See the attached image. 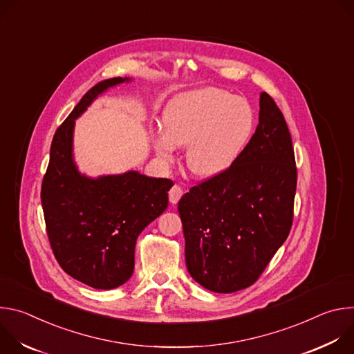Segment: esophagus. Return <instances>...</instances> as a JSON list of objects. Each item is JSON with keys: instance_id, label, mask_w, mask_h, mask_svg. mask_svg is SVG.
Masks as SVG:
<instances>
[{"instance_id": "esophagus-1", "label": "esophagus", "mask_w": 354, "mask_h": 354, "mask_svg": "<svg viewBox=\"0 0 354 354\" xmlns=\"http://www.w3.org/2000/svg\"><path fill=\"white\" fill-rule=\"evenodd\" d=\"M182 194H183V189L179 185H174L169 190V201H171V203L176 205L179 198L182 197Z\"/></svg>"}]
</instances>
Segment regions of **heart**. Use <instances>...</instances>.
Returning a JSON list of instances; mask_svg holds the SVG:
<instances>
[{
    "label": "heart",
    "instance_id": "obj_1",
    "mask_svg": "<svg viewBox=\"0 0 354 354\" xmlns=\"http://www.w3.org/2000/svg\"><path fill=\"white\" fill-rule=\"evenodd\" d=\"M162 120L164 131L153 138L160 157L172 161L176 147L187 145V167L201 178H213L231 168L255 127V113L248 100L218 88L174 97Z\"/></svg>",
    "mask_w": 354,
    "mask_h": 354
}]
</instances>
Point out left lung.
Listing matches in <instances>:
<instances>
[{"label":"left lung","mask_w":354,"mask_h":354,"mask_svg":"<svg viewBox=\"0 0 354 354\" xmlns=\"http://www.w3.org/2000/svg\"><path fill=\"white\" fill-rule=\"evenodd\" d=\"M259 124L238 161L193 186L178 203L190 276L214 292L254 284L292 224L297 168L273 97L261 93Z\"/></svg>","instance_id":"left-lung-1"}]
</instances>
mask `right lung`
Returning <instances> with one entry per match:
<instances>
[{
  "instance_id": "1",
  "label": "right lung",
  "mask_w": 354,
  "mask_h": 354,
  "mask_svg": "<svg viewBox=\"0 0 354 354\" xmlns=\"http://www.w3.org/2000/svg\"><path fill=\"white\" fill-rule=\"evenodd\" d=\"M130 78L92 86L56 130L41 182V207L50 246L62 269L99 290L124 284L133 274L140 232L168 207L174 182L129 171L122 175H81L73 158L75 119L92 100Z\"/></svg>"
}]
</instances>
